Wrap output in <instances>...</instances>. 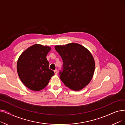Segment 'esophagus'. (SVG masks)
Segmentation results:
<instances>
[{"mask_svg":"<svg viewBox=\"0 0 125 125\" xmlns=\"http://www.w3.org/2000/svg\"><path fill=\"white\" fill-rule=\"evenodd\" d=\"M54 73H55V75H57L58 74V71H57V70H54Z\"/></svg>","mask_w":125,"mask_h":125,"instance_id":"esophagus-1","label":"esophagus"}]
</instances>
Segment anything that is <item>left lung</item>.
Masks as SVG:
<instances>
[{
    "mask_svg": "<svg viewBox=\"0 0 125 125\" xmlns=\"http://www.w3.org/2000/svg\"><path fill=\"white\" fill-rule=\"evenodd\" d=\"M55 49L63 60V70L59 75L65 86L74 91L86 87L93 76L95 68L90 52L77 43L56 45Z\"/></svg>",
    "mask_w": 125,
    "mask_h": 125,
    "instance_id": "obj_1",
    "label": "left lung"
}]
</instances>
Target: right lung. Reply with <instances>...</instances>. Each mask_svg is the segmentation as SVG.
<instances>
[{"instance_id":"add662e5","label":"right lung","mask_w":125,"mask_h":125,"mask_svg":"<svg viewBox=\"0 0 125 125\" xmlns=\"http://www.w3.org/2000/svg\"><path fill=\"white\" fill-rule=\"evenodd\" d=\"M51 50L49 46L35 44L20 56L17 64L18 74L23 83L30 90H42L54 75V72L49 68L46 58Z\"/></svg>"}]
</instances>
